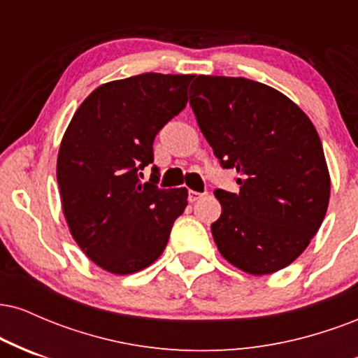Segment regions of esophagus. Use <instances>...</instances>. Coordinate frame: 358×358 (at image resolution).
Wrapping results in <instances>:
<instances>
[{
  "mask_svg": "<svg viewBox=\"0 0 358 358\" xmlns=\"http://www.w3.org/2000/svg\"><path fill=\"white\" fill-rule=\"evenodd\" d=\"M200 196H203V193L190 190V192H188V202H192V203H193V202H196V200H199Z\"/></svg>",
  "mask_w": 358,
  "mask_h": 358,
  "instance_id": "esophagus-1",
  "label": "esophagus"
}]
</instances>
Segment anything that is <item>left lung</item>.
<instances>
[{"instance_id": "obj_1", "label": "left lung", "mask_w": 358, "mask_h": 358, "mask_svg": "<svg viewBox=\"0 0 358 358\" xmlns=\"http://www.w3.org/2000/svg\"><path fill=\"white\" fill-rule=\"evenodd\" d=\"M190 106L213 155L236 168L239 193L215 190L217 249L252 276L286 268L318 232L330 173L313 122L279 90L244 77L199 76Z\"/></svg>"}]
</instances>
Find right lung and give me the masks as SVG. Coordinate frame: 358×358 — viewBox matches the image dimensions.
Returning a JSON list of instances; mask_svg holds the SVG:
<instances>
[{
    "mask_svg": "<svg viewBox=\"0 0 358 358\" xmlns=\"http://www.w3.org/2000/svg\"><path fill=\"white\" fill-rule=\"evenodd\" d=\"M193 76L141 73L85 97L62 138L57 182L73 241L99 268L133 274L162 256L187 188L143 183L158 131L187 106ZM156 170V168H155Z\"/></svg>",
    "mask_w": 358,
    "mask_h": 358,
    "instance_id": "right-lung-1",
    "label": "right lung"
}]
</instances>
